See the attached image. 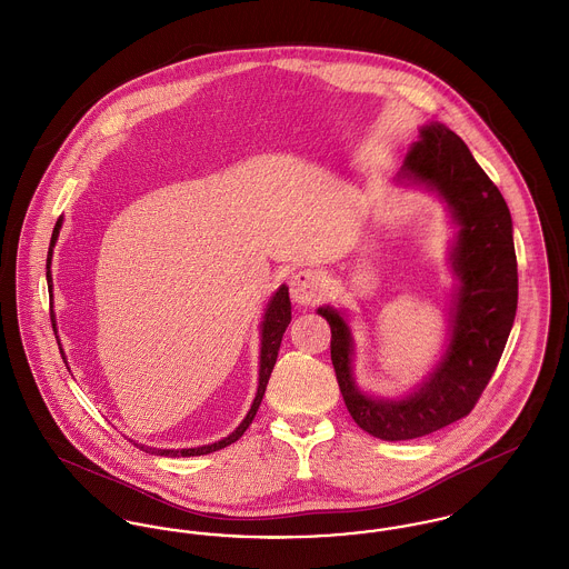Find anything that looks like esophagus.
Segmentation results:
<instances>
[{
    "label": "esophagus",
    "instance_id": "obj_1",
    "mask_svg": "<svg viewBox=\"0 0 569 569\" xmlns=\"http://www.w3.org/2000/svg\"><path fill=\"white\" fill-rule=\"evenodd\" d=\"M289 287H291L293 302L305 305V307L315 305L323 293V276H321V271H317L312 267H305L291 276Z\"/></svg>",
    "mask_w": 569,
    "mask_h": 569
}]
</instances>
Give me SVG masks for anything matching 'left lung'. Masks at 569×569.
<instances>
[{
  "label": "left lung",
  "mask_w": 569,
  "mask_h": 569,
  "mask_svg": "<svg viewBox=\"0 0 569 569\" xmlns=\"http://www.w3.org/2000/svg\"><path fill=\"white\" fill-rule=\"evenodd\" d=\"M402 176L426 182L461 226L452 264L461 278L452 339L437 371L407 400H373L352 378V337L332 309H319L332 330L330 357L343 402L371 437L407 441L471 413L505 352L517 310V259L511 212L459 134L441 123L419 132Z\"/></svg>",
  "instance_id": "left-lung-1"
}]
</instances>
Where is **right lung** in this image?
I'll list each match as a JSON object with an SVG mask.
<instances>
[{
	"instance_id": "obj_1",
	"label": "right lung",
	"mask_w": 569,
	"mask_h": 569,
	"mask_svg": "<svg viewBox=\"0 0 569 569\" xmlns=\"http://www.w3.org/2000/svg\"><path fill=\"white\" fill-rule=\"evenodd\" d=\"M60 223L62 219L56 221L52 232V241H50V252H48V289L52 291V273H50V262H52V250L56 239H58V230H60ZM53 323V310L50 312ZM291 321V300H289V289L287 287H280L278 293L273 296V300L269 302V309L264 312V321H262V341H260V371H259V391H257V398H254V405L250 409V413L246 415V419L241 421V426L228 435L226 439L217 441V443H210V446H202V448H189V450H156V448H146V452H152L158 457H200V455H210L214 450H221L230 443H234L237 439L243 437V432L250 428L254 415L259 411L260 400L264 396V389H267V382H269V376H271V369L276 365L278 359V350H280V343H282V335L287 330ZM62 355V352H60ZM143 448V446H141Z\"/></svg>"
}]
</instances>
